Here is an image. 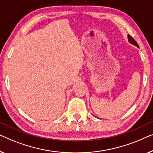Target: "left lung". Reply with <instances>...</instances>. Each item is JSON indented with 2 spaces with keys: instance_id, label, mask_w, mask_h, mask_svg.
I'll list each match as a JSON object with an SVG mask.
<instances>
[{
  "instance_id": "obj_1",
  "label": "left lung",
  "mask_w": 153,
  "mask_h": 153,
  "mask_svg": "<svg viewBox=\"0 0 153 153\" xmlns=\"http://www.w3.org/2000/svg\"><path fill=\"white\" fill-rule=\"evenodd\" d=\"M128 42H129V43H130L131 44H132V45H134L135 46H137V47H138L139 48V45H138V44H137V42L136 41H135L134 39H133L132 36H131L130 34H128Z\"/></svg>"
}]
</instances>
